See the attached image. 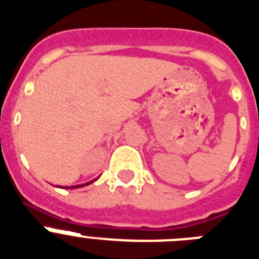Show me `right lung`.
<instances>
[{
  "instance_id": "obj_1",
  "label": "right lung",
  "mask_w": 259,
  "mask_h": 259,
  "mask_svg": "<svg viewBox=\"0 0 259 259\" xmlns=\"http://www.w3.org/2000/svg\"><path fill=\"white\" fill-rule=\"evenodd\" d=\"M93 181H89V183H85V184H81V185H75V187H62V188H66V189H76V188H81V187H85V185L92 184Z\"/></svg>"
}]
</instances>
